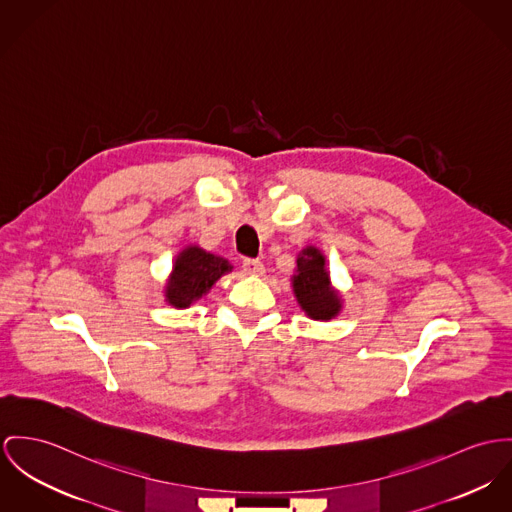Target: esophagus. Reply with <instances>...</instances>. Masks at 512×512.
I'll return each mask as SVG.
<instances>
[{"instance_id": "34e87169", "label": "esophagus", "mask_w": 512, "mask_h": 512, "mask_svg": "<svg viewBox=\"0 0 512 512\" xmlns=\"http://www.w3.org/2000/svg\"><path fill=\"white\" fill-rule=\"evenodd\" d=\"M241 265L247 275H263L265 273V265L259 259H243Z\"/></svg>"}]
</instances>
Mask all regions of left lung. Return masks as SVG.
Segmentation results:
<instances>
[{
	"label": "left lung",
	"instance_id": "obj_1",
	"mask_svg": "<svg viewBox=\"0 0 512 512\" xmlns=\"http://www.w3.org/2000/svg\"><path fill=\"white\" fill-rule=\"evenodd\" d=\"M296 263L298 275L294 276V292L302 310L312 319H331L339 314L341 300L329 286L325 257L315 247H306Z\"/></svg>",
	"mask_w": 512,
	"mask_h": 512
}]
</instances>
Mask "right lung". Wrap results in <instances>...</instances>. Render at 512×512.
Returning a JSON list of instances; mask_svg holds the SVG:
<instances>
[{
	"label": "right lung",
	"instance_id": "obj_1",
	"mask_svg": "<svg viewBox=\"0 0 512 512\" xmlns=\"http://www.w3.org/2000/svg\"><path fill=\"white\" fill-rule=\"evenodd\" d=\"M230 271L232 265L226 259L206 253L200 247H189L175 261L173 278L167 284V300L175 308H187Z\"/></svg>",
	"mask_w": 512,
	"mask_h": 512
}]
</instances>
